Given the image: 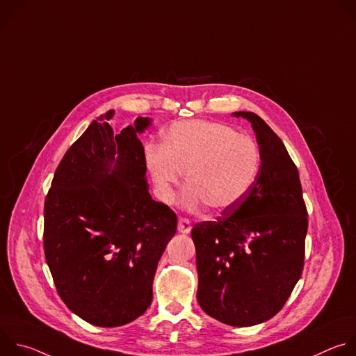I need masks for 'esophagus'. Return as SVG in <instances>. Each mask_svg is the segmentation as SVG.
Wrapping results in <instances>:
<instances>
[{"label":"esophagus","mask_w":356,"mask_h":356,"mask_svg":"<svg viewBox=\"0 0 356 356\" xmlns=\"http://www.w3.org/2000/svg\"><path fill=\"white\" fill-rule=\"evenodd\" d=\"M177 229H179V232H181V234H188V232L191 231V222H190L187 218L180 217V218H179V222H177Z\"/></svg>","instance_id":"esophagus-1"}]
</instances>
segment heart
Returning a JSON list of instances; mask_svg holds the SVG:
<instances>
[{"instance_id": "obj_1", "label": "heart", "mask_w": 356, "mask_h": 356, "mask_svg": "<svg viewBox=\"0 0 356 356\" xmlns=\"http://www.w3.org/2000/svg\"><path fill=\"white\" fill-rule=\"evenodd\" d=\"M259 165L255 140L229 125L204 120L176 122L165 129L161 146L145 147V166L158 195L170 201L184 173L188 186L183 204L190 210L235 209L255 181Z\"/></svg>"}]
</instances>
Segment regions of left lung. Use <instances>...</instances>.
Listing matches in <instances>:
<instances>
[{
    "label": "left lung",
    "instance_id": "obj_1",
    "mask_svg": "<svg viewBox=\"0 0 356 356\" xmlns=\"http://www.w3.org/2000/svg\"><path fill=\"white\" fill-rule=\"evenodd\" d=\"M234 115L252 124L261 169L235 209L195 224L191 238L200 307L224 324L250 327L275 317L290 297L304 266L309 220L298 170L282 139L257 114Z\"/></svg>",
    "mask_w": 356,
    "mask_h": 356
}]
</instances>
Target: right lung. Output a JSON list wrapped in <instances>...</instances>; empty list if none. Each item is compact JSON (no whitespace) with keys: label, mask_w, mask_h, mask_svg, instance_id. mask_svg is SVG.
<instances>
[{"label":"right lung","mask_w":356,"mask_h":356,"mask_svg":"<svg viewBox=\"0 0 356 356\" xmlns=\"http://www.w3.org/2000/svg\"><path fill=\"white\" fill-rule=\"evenodd\" d=\"M113 115L92 121L69 147L43 210L44 258L56 290L70 312L98 327L124 325L146 312L177 228L175 211L147 191L138 134L150 120L138 117L114 135Z\"/></svg>","instance_id":"add662e5"}]
</instances>
